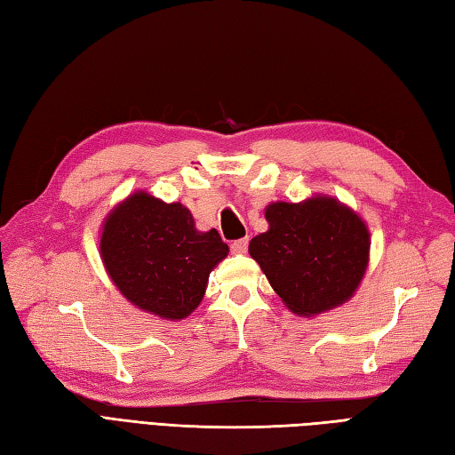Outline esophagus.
<instances>
[{
    "instance_id": "obj_1",
    "label": "esophagus",
    "mask_w": 455,
    "mask_h": 455,
    "mask_svg": "<svg viewBox=\"0 0 455 455\" xmlns=\"http://www.w3.org/2000/svg\"><path fill=\"white\" fill-rule=\"evenodd\" d=\"M230 250H233L235 254H244L248 250V238H240V240H235L233 244H230Z\"/></svg>"
}]
</instances>
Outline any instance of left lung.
Listing matches in <instances>:
<instances>
[{"label": "left lung", "instance_id": "1", "mask_svg": "<svg viewBox=\"0 0 455 455\" xmlns=\"http://www.w3.org/2000/svg\"><path fill=\"white\" fill-rule=\"evenodd\" d=\"M267 230L248 252L269 285L297 316H316L350 301L370 266L365 220L336 197L274 201L264 211Z\"/></svg>", "mask_w": 455, "mask_h": 455}]
</instances>
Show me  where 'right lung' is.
Here are the masks:
<instances>
[{"label": "right lung", "mask_w": 455, "mask_h": 455, "mask_svg": "<svg viewBox=\"0 0 455 455\" xmlns=\"http://www.w3.org/2000/svg\"><path fill=\"white\" fill-rule=\"evenodd\" d=\"M100 256L119 293L140 311L181 321L205 295L209 274L228 256L215 228L191 211L139 189L115 205L100 230Z\"/></svg>", "instance_id": "obj_1"}]
</instances>
